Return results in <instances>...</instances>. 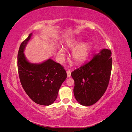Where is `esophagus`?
I'll list each match as a JSON object with an SVG mask.
<instances>
[{"instance_id": "1", "label": "esophagus", "mask_w": 132, "mask_h": 132, "mask_svg": "<svg viewBox=\"0 0 132 132\" xmlns=\"http://www.w3.org/2000/svg\"><path fill=\"white\" fill-rule=\"evenodd\" d=\"M67 77L68 78H70L71 77V71L69 70L67 71Z\"/></svg>"}]
</instances>
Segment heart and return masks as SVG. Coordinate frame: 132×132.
<instances>
[{"label": "heart", "mask_w": 132, "mask_h": 132, "mask_svg": "<svg viewBox=\"0 0 132 132\" xmlns=\"http://www.w3.org/2000/svg\"><path fill=\"white\" fill-rule=\"evenodd\" d=\"M65 47L67 49H73L71 52V58L76 64H81L89 58L91 51V45L89 43H81V39L79 38H71L65 42ZM57 54L60 58H63L64 51L60 48Z\"/></svg>", "instance_id": "obj_1"}]
</instances>
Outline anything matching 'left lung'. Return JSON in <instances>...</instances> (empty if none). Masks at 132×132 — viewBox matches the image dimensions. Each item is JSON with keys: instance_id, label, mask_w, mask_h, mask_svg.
<instances>
[{"instance_id": "1", "label": "left lung", "mask_w": 132, "mask_h": 132, "mask_svg": "<svg viewBox=\"0 0 132 132\" xmlns=\"http://www.w3.org/2000/svg\"><path fill=\"white\" fill-rule=\"evenodd\" d=\"M112 64L111 51L104 48L71 73L75 84L74 95L80 104L91 106L101 98L109 85Z\"/></svg>"}]
</instances>
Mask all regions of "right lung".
Masks as SVG:
<instances>
[{"instance_id": "obj_1", "label": "right lung", "mask_w": 132, "mask_h": 132, "mask_svg": "<svg viewBox=\"0 0 132 132\" xmlns=\"http://www.w3.org/2000/svg\"><path fill=\"white\" fill-rule=\"evenodd\" d=\"M32 34L23 41L18 54V68L23 89L37 104L49 106L56 100L59 90L67 75L64 68L51 58L39 63H31L24 51Z\"/></svg>"}]
</instances>
